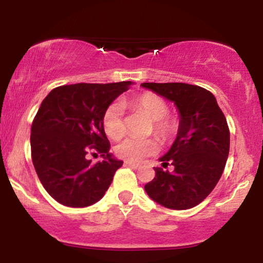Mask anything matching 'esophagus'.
Here are the masks:
<instances>
[{
  "instance_id": "obj_1",
  "label": "esophagus",
  "mask_w": 263,
  "mask_h": 263,
  "mask_svg": "<svg viewBox=\"0 0 263 263\" xmlns=\"http://www.w3.org/2000/svg\"><path fill=\"white\" fill-rule=\"evenodd\" d=\"M125 164L127 165V167L134 168V170H138V168H140V164H138V163H135V162H125Z\"/></svg>"
}]
</instances>
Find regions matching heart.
I'll return each mask as SVG.
<instances>
[{
  "instance_id": "1",
  "label": "heart",
  "mask_w": 263,
  "mask_h": 263,
  "mask_svg": "<svg viewBox=\"0 0 263 263\" xmlns=\"http://www.w3.org/2000/svg\"><path fill=\"white\" fill-rule=\"evenodd\" d=\"M136 111L146 114L153 121V129L162 138H170L176 134L177 123L167 117L168 104L163 98L153 92H143L128 102ZM102 126L108 137L119 140L126 132L123 108L120 102L112 104L105 110L102 116ZM158 151V143L155 138L128 137L115 147V153L120 158L128 162H140L146 157L155 155Z\"/></svg>"
}]
</instances>
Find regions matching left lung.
<instances>
[{"label":"left lung","instance_id":"left-lung-1","mask_svg":"<svg viewBox=\"0 0 263 263\" xmlns=\"http://www.w3.org/2000/svg\"><path fill=\"white\" fill-rule=\"evenodd\" d=\"M179 111L178 135L171 149L159 158L163 167L144 185L156 203L174 210L200 204L213 192L224 172L230 149V131L215 96L204 87L185 83H143Z\"/></svg>","mask_w":263,"mask_h":263}]
</instances>
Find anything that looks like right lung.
<instances>
[{
	"instance_id": "1",
	"label": "right lung",
	"mask_w": 263,
	"mask_h": 263,
	"mask_svg": "<svg viewBox=\"0 0 263 263\" xmlns=\"http://www.w3.org/2000/svg\"><path fill=\"white\" fill-rule=\"evenodd\" d=\"M131 81L63 85L42 101L31 128L32 161L52 198L70 208H85L105 195L122 161L110 151L102 116ZM96 150L104 161L93 165L86 155Z\"/></svg>"
}]
</instances>
